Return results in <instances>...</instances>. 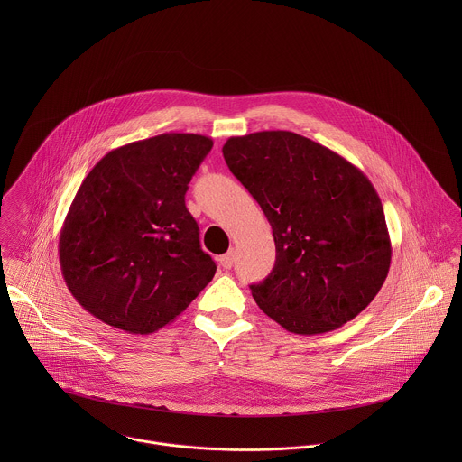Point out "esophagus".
<instances>
[{"instance_id": "esophagus-1", "label": "esophagus", "mask_w": 462, "mask_h": 462, "mask_svg": "<svg viewBox=\"0 0 462 462\" xmlns=\"http://www.w3.org/2000/svg\"><path fill=\"white\" fill-rule=\"evenodd\" d=\"M235 263V253L233 251H229L227 254H224L222 258H220V264L224 266V268H231Z\"/></svg>"}]
</instances>
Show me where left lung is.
Returning <instances> with one entry per match:
<instances>
[{
	"label": "left lung",
	"instance_id": "obj_1",
	"mask_svg": "<svg viewBox=\"0 0 462 462\" xmlns=\"http://www.w3.org/2000/svg\"><path fill=\"white\" fill-rule=\"evenodd\" d=\"M222 152L272 226L275 264L251 284L260 310L304 336L356 319L392 263L383 202L363 171L326 145L281 130L231 136Z\"/></svg>",
	"mask_w": 462,
	"mask_h": 462
}]
</instances>
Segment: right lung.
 <instances>
[{
  "mask_svg": "<svg viewBox=\"0 0 462 462\" xmlns=\"http://www.w3.org/2000/svg\"><path fill=\"white\" fill-rule=\"evenodd\" d=\"M213 140L163 133L106 152L87 174L60 229L67 288L101 322L149 334L174 322L213 279L185 206Z\"/></svg>",
  "mask_w": 462,
  "mask_h": 462,
  "instance_id": "right-lung-1",
  "label": "right lung"
}]
</instances>
